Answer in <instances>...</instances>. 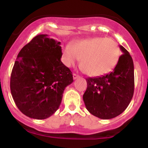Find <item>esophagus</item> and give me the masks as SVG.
<instances>
[{"instance_id": "esophagus-1", "label": "esophagus", "mask_w": 148, "mask_h": 148, "mask_svg": "<svg viewBox=\"0 0 148 148\" xmlns=\"http://www.w3.org/2000/svg\"><path fill=\"white\" fill-rule=\"evenodd\" d=\"M79 77V76L78 74H73V79H78Z\"/></svg>"}]
</instances>
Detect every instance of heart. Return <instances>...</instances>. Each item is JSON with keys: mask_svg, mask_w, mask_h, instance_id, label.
Returning <instances> with one entry per match:
<instances>
[{"mask_svg": "<svg viewBox=\"0 0 148 148\" xmlns=\"http://www.w3.org/2000/svg\"><path fill=\"white\" fill-rule=\"evenodd\" d=\"M64 62L67 66H74L81 60V68L87 75L99 77L112 71L118 64L120 50L117 42L103 37L79 40L66 45L62 51Z\"/></svg>", "mask_w": 148, "mask_h": 148, "instance_id": "obj_1", "label": "heart"}]
</instances>
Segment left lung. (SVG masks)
I'll return each mask as SVG.
<instances>
[{
	"mask_svg": "<svg viewBox=\"0 0 148 148\" xmlns=\"http://www.w3.org/2000/svg\"><path fill=\"white\" fill-rule=\"evenodd\" d=\"M123 54L112 72L86 79L87 88L83 95L86 108L102 120L114 118L129 105L134 94V64L129 52L120 46Z\"/></svg>",
	"mask_w": 148,
	"mask_h": 148,
	"instance_id": "8db88e82",
	"label": "left lung"
}]
</instances>
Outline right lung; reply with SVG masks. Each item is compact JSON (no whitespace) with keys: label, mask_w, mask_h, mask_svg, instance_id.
Segmentation results:
<instances>
[{"label":"right lung","mask_w":148,"mask_h":148,"mask_svg":"<svg viewBox=\"0 0 148 148\" xmlns=\"http://www.w3.org/2000/svg\"><path fill=\"white\" fill-rule=\"evenodd\" d=\"M61 42L39 34L22 48L10 76V92L16 106L28 117L48 118L59 109L64 91L74 82L61 61Z\"/></svg>","instance_id":"1"}]
</instances>
